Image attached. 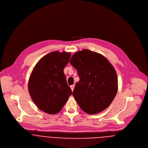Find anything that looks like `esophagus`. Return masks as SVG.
I'll use <instances>...</instances> for the list:
<instances>
[{
  "instance_id": "obj_1",
  "label": "esophagus",
  "mask_w": 148,
  "mask_h": 148,
  "mask_svg": "<svg viewBox=\"0 0 148 148\" xmlns=\"http://www.w3.org/2000/svg\"><path fill=\"white\" fill-rule=\"evenodd\" d=\"M74 87H75V86L74 85H71V86H70V88H71V90H72V91L74 90Z\"/></svg>"
}]
</instances>
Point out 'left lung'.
<instances>
[{"mask_svg": "<svg viewBox=\"0 0 148 148\" xmlns=\"http://www.w3.org/2000/svg\"><path fill=\"white\" fill-rule=\"evenodd\" d=\"M70 62L79 77L73 95L81 110L93 115L108 108L118 91L117 75L110 61L99 53L84 49L76 52Z\"/></svg>", "mask_w": 148, "mask_h": 148, "instance_id": "8db88e82", "label": "left lung"}]
</instances>
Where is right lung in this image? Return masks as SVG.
I'll return each instance as SVG.
<instances>
[{
	"label": "right lung",
	"instance_id": "add662e5",
	"mask_svg": "<svg viewBox=\"0 0 148 148\" xmlns=\"http://www.w3.org/2000/svg\"><path fill=\"white\" fill-rule=\"evenodd\" d=\"M71 53L53 51L41 58L30 76L28 89L36 106L49 114L59 112L72 94L64 69Z\"/></svg>",
	"mask_w": 148,
	"mask_h": 148
}]
</instances>
